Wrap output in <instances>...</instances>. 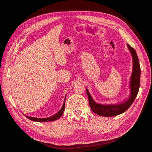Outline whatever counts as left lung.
I'll return each instance as SVG.
<instances>
[{"instance_id":"1","label":"left lung","mask_w":152,"mask_h":152,"mask_svg":"<svg viewBox=\"0 0 152 152\" xmlns=\"http://www.w3.org/2000/svg\"><path fill=\"white\" fill-rule=\"evenodd\" d=\"M128 49H129L132 57L133 68L130 81L131 94L128 99L124 101L122 103L115 104H102L96 103L89 94L88 89H86V93L88 96L89 106L92 111L98 115L103 117H113L120 115L129 108L134 102L139 91L140 85V75L141 68L138 57L137 56L136 50L129 44H127Z\"/></svg>"}]
</instances>
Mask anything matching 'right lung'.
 Wrapping results in <instances>:
<instances>
[{
    "instance_id": "add662e5",
    "label": "right lung",
    "mask_w": 152,
    "mask_h": 152,
    "mask_svg": "<svg viewBox=\"0 0 152 152\" xmlns=\"http://www.w3.org/2000/svg\"><path fill=\"white\" fill-rule=\"evenodd\" d=\"M65 99H66V96L65 98V101H64L63 104L62 106L61 109L59 110V111L56 113L54 115L50 117H47V118H35V117H28V116H26L27 118L30 120L32 121H35V122H49V121H56L57 119H58L59 117H61V116L63 115L64 110H65Z\"/></svg>"
}]
</instances>
